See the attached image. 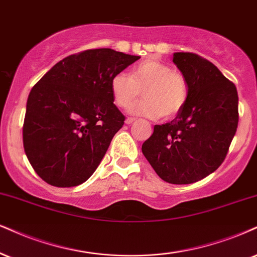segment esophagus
I'll use <instances>...</instances> for the list:
<instances>
[{"label":"esophagus","mask_w":257,"mask_h":257,"mask_svg":"<svg viewBox=\"0 0 257 257\" xmlns=\"http://www.w3.org/2000/svg\"><path fill=\"white\" fill-rule=\"evenodd\" d=\"M135 120L136 119H134V118H127L125 120V123H126V125H131L132 122H135Z\"/></svg>","instance_id":"34e87169"}]
</instances>
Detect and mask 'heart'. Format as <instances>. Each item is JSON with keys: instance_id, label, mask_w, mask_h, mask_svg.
<instances>
[{"instance_id": "obj_1", "label": "heart", "mask_w": 257, "mask_h": 257, "mask_svg": "<svg viewBox=\"0 0 257 257\" xmlns=\"http://www.w3.org/2000/svg\"><path fill=\"white\" fill-rule=\"evenodd\" d=\"M114 103L127 108L143 90L144 100L134 104V115L157 119L173 118L181 112L188 97V83L181 72L157 59L141 62L131 70V76L118 72L110 80Z\"/></svg>"}]
</instances>
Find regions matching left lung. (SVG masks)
I'll list each match as a JSON object with an SVG mask.
<instances>
[{"label":"left lung","mask_w":257,"mask_h":257,"mask_svg":"<svg viewBox=\"0 0 257 257\" xmlns=\"http://www.w3.org/2000/svg\"><path fill=\"white\" fill-rule=\"evenodd\" d=\"M173 62L188 83L187 102L172 121L155 125L142 151L161 179L188 185L225 160L238 125V95L216 65L198 55L175 52Z\"/></svg>","instance_id":"8db88e82"}]
</instances>
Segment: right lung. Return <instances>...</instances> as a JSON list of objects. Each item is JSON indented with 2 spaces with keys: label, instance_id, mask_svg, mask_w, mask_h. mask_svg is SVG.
<instances>
[{
  "label": "right lung",
  "instance_id": "right-lung-1",
  "mask_svg": "<svg viewBox=\"0 0 257 257\" xmlns=\"http://www.w3.org/2000/svg\"><path fill=\"white\" fill-rule=\"evenodd\" d=\"M139 58L87 50L57 63L32 88L22 137L28 161L44 181L65 188L93 175L125 121L113 103L110 80Z\"/></svg>",
  "mask_w": 257,
  "mask_h": 257
}]
</instances>
